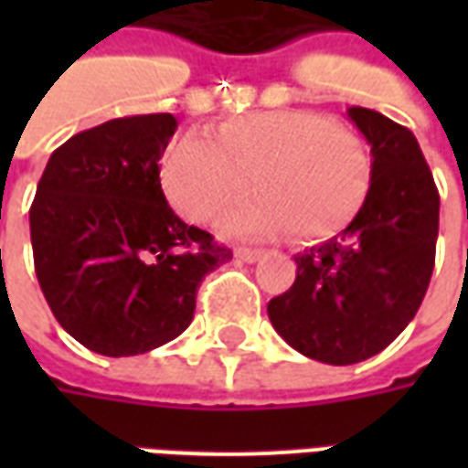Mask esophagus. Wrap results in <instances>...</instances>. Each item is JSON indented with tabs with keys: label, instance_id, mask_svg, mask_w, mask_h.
<instances>
[{
	"label": "esophagus",
	"instance_id": "1",
	"mask_svg": "<svg viewBox=\"0 0 468 468\" xmlns=\"http://www.w3.org/2000/svg\"><path fill=\"white\" fill-rule=\"evenodd\" d=\"M235 258H238V261H243V263H255V261H261V258H263V250H253V248H238V250H235Z\"/></svg>",
	"mask_w": 468,
	"mask_h": 468
}]
</instances>
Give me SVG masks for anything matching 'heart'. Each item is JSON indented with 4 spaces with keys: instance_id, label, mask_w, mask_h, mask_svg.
Wrapping results in <instances>:
<instances>
[{
    "instance_id": "b5f03b06",
    "label": "heart",
    "mask_w": 468,
    "mask_h": 468,
    "mask_svg": "<svg viewBox=\"0 0 468 468\" xmlns=\"http://www.w3.org/2000/svg\"><path fill=\"white\" fill-rule=\"evenodd\" d=\"M371 154L334 120L301 110L238 117L207 137L187 133L167 150L163 187L177 213L210 223L250 190L258 197L223 218L233 238L324 240L344 230L371 193Z\"/></svg>"
}]
</instances>
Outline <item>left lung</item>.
Here are the masks:
<instances>
[{"instance_id": "left-lung-1", "label": "left lung", "mask_w": 468, "mask_h": 468, "mask_svg": "<svg viewBox=\"0 0 468 468\" xmlns=\"http://www.w3.org/2000/svg\"><path fill=\"white\" fill-rule=\"evenodd\" d=\"M371 144V193L331 240L295 255V283L268 303L285 344L351 366L381 353L419 311L436 258L439 190L411 130L348 107Z\"/></svg>"}]
</instances>
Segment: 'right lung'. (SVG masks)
Instances as JSON below:
<instances>
[{
    "mask_svg": "<svg viewBox=\"0 0 468 468\" xmlns=\"http://www.w3.org/2000/svg\"><path fill=\"white\" fill-rule=\"evenodd\" d=\"M170 112L110 120L57 147L29 207L39 288L75 341L137 356L190 325L207 273L233 253L183 223L160 187Z\"/></svg>",
    "mask_w": 468,
    "mask_h": 468,
    "instance_id": "1",
    "label": "right lung"
}]
</instances>
